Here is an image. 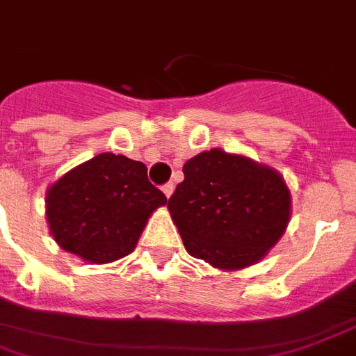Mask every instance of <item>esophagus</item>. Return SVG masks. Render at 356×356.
Wrapping results in <instances>:
<instances>
[{"label": "esophagus", "mask_w": 356, "mask_h": 356, "mask_svg": "<svg viewBox=\"0 0 356 356\" xmlns=\"http://www.w3.org/2000/svg\"><path fill=\"white\" fill-rule=\"evenodd\" d=\"M173 190H175V184H173V183H166L164 186H162V192H164V195H166L168 200L172 197Z\"/></svg>", "instance_id": "esophagus-1"}]
</instances>
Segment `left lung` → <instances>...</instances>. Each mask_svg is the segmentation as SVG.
Listing matches in <instances>:
<instances>
[{
    "instance_id": "obj_1",
    "label": "left lung",
    "mask_w": 356,
    "mask_h": 356,
    "mask_svg": "<svg viewBox=\"0 0 356 356\" xmlns=\"http://www.w3.org/2000/svg\"><path fill=\"white\" fill-rule=\"evenodd\" d=\"M168 211L186 251L222 271L257 264L284 234L292 194L275 168L214 147L183 166Z\"/></svg>"
}]
</instances>
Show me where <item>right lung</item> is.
Instances as JSON below:
<instances>
[{"label":"right lung","mask_w":356,"mask_h":356,"mask_svg":"<svg viewBox=\"0 0 356 356\" xmlns=\"http://www.w3.org/2000/svg\"><path fill=\"white\" fill-rule=\"evenodd\" d=\"M166 203L144 162L99 153L46 190V220L58 248L108 264L133 253L151 214Z\"/></svg>","instance_id":"right-lung-1"}]
</instances>
